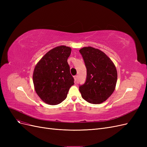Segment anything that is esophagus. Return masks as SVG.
<instances>
[{
  "label": "esophagus",
  "instance_id": "1",
  "mask_svg": "<svg viewBox=\"0 0 147 147\" xmlns=\"http://www.w3.org/2000/svg\"><path fill=\"white\" fill-rule=\"evenodd\" d=\"M77 78H78V76H77V75H75V76L74 77L75 82H77Z\"/></svg>",
  "mask_w": 147,
  "mask_h": 147
}]
</instances>
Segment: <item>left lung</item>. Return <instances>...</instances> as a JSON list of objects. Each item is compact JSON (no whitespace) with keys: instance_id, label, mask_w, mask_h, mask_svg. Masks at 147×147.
<instances>
[{"instance_id":"left-lung-1","label":"left lung","mask_w":147,"mask_h":147,"mask_svg":"<svg viewBox=\"0 0 147 147\" xmlns=\"http://www.w3.org/2000/svg\"><path fill=\"white\" fill-rule=\"evenodd\" d=\"M86 67V80L79 90L89 103L99 104L113 92L117 81V70L114 63L99 49L86 47L79 50Z\"/></svg>"}]
</instances>
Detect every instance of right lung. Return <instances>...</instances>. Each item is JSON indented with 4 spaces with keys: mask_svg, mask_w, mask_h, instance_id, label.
I'll return each instance as SVG.
<instances>
[{
    "mask_svg": "<svg viewBox=\"0 0 147 147\" xmlns=\"http://www.w3.org/2000/svg\"><path fill=\"white\" fill-rule=\"evenodd\" d=\"M71 50V48L64 45L56 47L47 52L35 67L34 89L46 104L53 105L61 103L74 84L67 63Z\"/></svg>",
    "mask_w": 147,
    "mask_h": 147,
    "instance_id": "right-lung-1",
    "label": "right lung"
}]
</instances>
